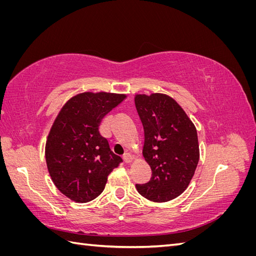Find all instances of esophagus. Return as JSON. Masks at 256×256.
<instances>
[{"label": "esophagus", "mask_w": 256, "mask_h": 256, "mask_svg": "<svg viewBox=\"0 0 256 256\" xmlns=\"http://www.w3.org/2000/svg\"><path fill=\"white\" fill-rule=\"evenodd\" d=\"M122 158H124V161H125L126 164H130V162L134 159V154L127 152V154H124Z\"/></svg>", "instance_id": "esophagus-1"}]
</instances>
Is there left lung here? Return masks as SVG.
<instances>
[{"label": "left lung", "mask_w": 256, "mask_h": 256, "mask_svg": "<svg viewBox=\"0 0 256 256\" xmlns=\"http://www.w3.org/2000/svg\"><path fill=\"white\" fill-rule=\"evenodd\" d=\"M144 128L143 156L150 180L136 188L152 202H168L187 189L200 159L196 129L173 98L164 94L136 95Z\"/></svg>", "instance_id": "1"}]
</instances>
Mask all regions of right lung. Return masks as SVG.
I'll return each instance as SVG.
<instances>
[{"instance_id": "1", "label": "right lung", "mask_w": 256, "mask_h": 256, "mask_svg": "<svg viewBox=\"0 0 256 256\" xmlns=\"http://www.w3.org/2000/svg\"><path fill=\"white\" fill-rule=\"evenodd\" d=\"M126 95L82 92L70 98L54 120L46 143V161L56 188L76 203L96 198L122 159L99 132L102 118Z\"/></svg>"}]
</instances>
